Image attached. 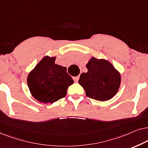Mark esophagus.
I'll return each instance as SVG.
<instances>
[{"label": "esophagus", "mask_w": 148, "mask_h": 148, "mask_svg": "<svg viewBox=\"0 0 148 148\" xmlns=\"http://www.w3.org/2000/svg\"><path fill=\"white\" fill-rule=\"evenodd\" d=\"M73 79H74V82H77L78 81V79H79V76H74V77H73Z\"/></svg>", "instance_id": "obj_1"}]
</instances>
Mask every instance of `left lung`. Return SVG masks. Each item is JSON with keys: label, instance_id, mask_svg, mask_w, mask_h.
<instances>
[{"label": "left lung", "instance_id": "8db88e82", "mask_svg": "<svg viewBox=\"0 0 148 148\" xmlns=\"http://www.w3.org/2000/svg\"><path fill=\"white\" fill-rule=\"evenodd\" d=\"M86 67L87 72L80 74L78 82L86 96L101 101L115 96L121 86V76L113 65L105 59L92 57Z\"/></svg>", "mask_w": 148, "mask_h": 148}]
</instances>
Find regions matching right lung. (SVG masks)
<instances>
[{"label": "right lung", "instance_id": "add662e5", "mask_svg": "<svg viewBox=\"0 0 148 148\" xmlns=\"http://www.w3.org/2000/svg\"><path fill=\"white\" fill-rule=\"evenodd\" d=\"M56 57L45 56L27 78L32 96L44 103H53L64 97L68 88L74 83L66 67L56 64Z\"/></svg>", "mask_w": 148, "mask_h": 148}]
</instances>
